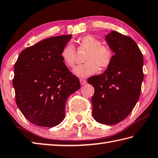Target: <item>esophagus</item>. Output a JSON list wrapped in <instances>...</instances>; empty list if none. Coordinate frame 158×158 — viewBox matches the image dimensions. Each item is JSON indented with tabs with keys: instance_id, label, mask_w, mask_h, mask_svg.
<instances>
[{
	"instance_id": "34e87169",
	"label": "esophagus",
	"mask_w": 158,
	"mask_h": 158,
	"mask_svg": "<svg viewBox=\"0 0 158 158\" xmlns=\"http://www.w3.org/2000/svg\"><path fill=\"white\" fill-rule=\"evenodd\" d=\"M79 80H80V83H81V85H84V84H86V81H85V79L81 78Z\"/></svg>"
}]
</instances>
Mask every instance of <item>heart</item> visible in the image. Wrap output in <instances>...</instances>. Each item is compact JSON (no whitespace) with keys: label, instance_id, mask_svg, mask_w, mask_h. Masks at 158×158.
Masks as SVG:
<instances>
[{"label":"heart","instance_id":"b5f03b06","mask_svg":"<svg viewBox=\"0 0 158 158\" xmlns=\"http://www.w3.org/2000/svg\"><path fill=\"white\" fill-rule=\"evenodd\" d=\"M80 49L87 50L84 56V64L75 68L76 75L85 77L95 74L101 69H106L111 65L114 59V53L107 45L102 44L101 41L90 34L83 36L77 40ZM61 57L68 67H73L76 63V50L71 43H68L63 48Z\"/></svg>","mask_w":158,"mask_h":158}]
</instances>
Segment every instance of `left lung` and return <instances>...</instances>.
<instances>
[{
	"mask_svg": "<svg viewBox=\"0 0 158 158\" xmlns=\"http://www.w3.org/2000/svg\"><path fill=\"white\" fill-rule=\"evenodd\" d=\"M106 40L114 54L104 73L88 78L94 88L91 99L93 117L97 122L113 125L125 118L138 101L144 79V59L133 39L111 31Z\"/></svg>",
	"mask_w": 158,
	"mask_h": 158,
	"instance_id": "1",
	"label": "left lung"
}]
</instances>
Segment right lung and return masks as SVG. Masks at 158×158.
Instances as JSON below:
<instances>
[{
	"label": "right lung",
	"mask_w": 158,
	"mask_h": 158,
	"mask_svg": "<svg viewBox=\"0 0 158 158\" xmlns=\"http://www.w3.org/2000/svg\"><path fill=\"white\" fill-rule=\"evenodd\" d=\"M71 34L50 37L23 50L12 81L17 106L34 125L54 127L65 117V103L81 87L61 57Z\"/></svg>",
	"instance_id": "right-lung-1"
}]
</instances>
